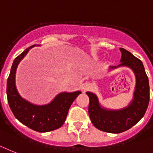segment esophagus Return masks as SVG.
<instances>
[{"label": "esophagus", "mask_w": 153, "mask_h": 153, "mask_svg": "<svg viewBox=\"0 0 153 153\" xmlns=\"http://www.w3.org/2000/svg\"><path fill=\"white\" fill-rule=\"evenodd\" d=\"M90 87H91V85H90L89 83H88V82H85V83H84V84L82 85V88L83 91H86V90H88V88H90Z\"/></svg>", "instance_id": "1"}]
</instances>
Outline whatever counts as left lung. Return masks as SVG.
I'll return each instance as SVG.
<instances>
[{"label": "left lung", "mask_w": 153, "mask_h": 153, "mask_svg": "<svg viewBox=\"0 0 153 153\" xmlns=\"http://www.w3.org/2000/svg\"><path fill=\"white\" fill-rule=\"evenodd\" d=\"M120 51L121 64L117 67L130 68L136 78L133 99L130 104L123 109H106L100 105L94 93L86 92L89 97L88 114L91 123L98 129L110 133H120L132 128L144 116L149 102V84L143 62L126 49L120 48Z\"/></svg>", "instance_id": "obj_1"}]
</instances>
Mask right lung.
<instances>
[{
  "instance_id": "1",
  "label": "right lung",
  "mask_w": 153,
  "mask_h": 153,
  "mask_svg": "<svg viewBox=\"0 0 153 153\" xmlns=\"http://www.w3.org/2000/svg\"><path fill=\"white\" fill-rule=\"evenodd\" d=\"M32 45L14 60L7 81V96L9 106L15 118L28 128L39 132H46L60 128L67 117L69 108L81 91L62 92L51 103L36 105L21 98L15 85L16 69Z\"/></svg>"
}]
</instances>
